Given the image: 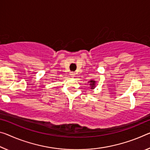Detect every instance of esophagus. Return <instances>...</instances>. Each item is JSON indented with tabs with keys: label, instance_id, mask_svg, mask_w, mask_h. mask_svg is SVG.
<instances>
[{
	"label": "esophagus",
	"instance_id": "obj_1",
	"mask_svg": "<svg viewBox=\"0 0 150 150\" xmlns=\"http://www.w3.org/2000/svg\"><path fill=\"white\" fill-rule=\"evenodd\" d=\"M70 75H71V76H73H73H75V73H73V72H71L70 73Z\"/></svg>",
	"mask_w": 150,
	"mask_h": 150
}]
</instances>
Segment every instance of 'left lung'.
<instances>
[{"label":"left lung","mask_w":150,"mask_h":150,"mask_svg":"<svg viewBox=\"0 0 150 150\" xmlns=\"http://www.w3.org/2000/svg\"><path fill=\"white\" fill-rule=\"evenodd\" d=\"M89 83H90V85H91V89H93V88L96 87V85H95V84H96V81H95L91 80V81H90Z\"/></svg>","instance_id":"left-lung-1"}]
</instances>
